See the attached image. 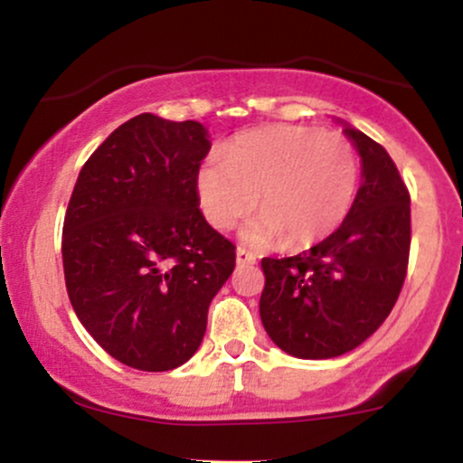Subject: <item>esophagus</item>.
<instances>
[{"label": "esophagus", "mask_w": 463, "mask_h": 463, "mask_svg": "<svg viewBox=\"0 0 463 463\" xmlns=\"http://www.w3.org/2000/svg\"><path fill=\"white\" fill-rule=\"evenodd\" d=\"M257 263V257L246 248H237V265H252Z\"/></svg>", "instance_id": "1"}]
</instances>
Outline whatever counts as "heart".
Returning <instances> with one entry per match:
<instances>
[{
	"mask_svg": "<svg viewBox=\"0 0 463 463\" xmlns=\"http://www.w3.org/2000/svg\"><path fill=\"white\" fill-rule=\"evenodd\" d=\"M359 154L339 132L274 124L239 135L224 156L209 154L195 174L200 209L220 231L237 226L261 204L243 239L268 246L288 237L289 248H309L333 235L353 209Z\"/></svg>",
	"mask_w": 463,
	"mask_h": 463,
	"instance_id": "obj_1",
	"label": "heart"
}]
</instances>
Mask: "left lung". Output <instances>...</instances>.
<instances>
[{
  "label": "left lung",
  "instance_id": "8db88e82",
  "mask_svg": "<svg viewBox=\"0 0 463 463\" xmlns=\"http://www.w3.org/2000/svg\"><path fill=\"white\" fill-rule=\"evenodd\" d=\"M361 187L342 226L296 257L261 261L259 302L272 342L300 359H331L364 344L394 309L411 246L409 191L381 143L346 126Z\"/></svg>",
  "mask_w": 463,
  "mask_h": 463
}]
</instances>
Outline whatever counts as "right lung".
<instances>
[{
  "instance_id": "add662e5",
  "label": "right lung",
  "mask_w": 463,
  "mask_h": 463,
  "mask_svg": "<svg viewBox=\"0 0 463 463\" xmlns=\"http://www.w3.org/2000/svg\"><path fill=\"white\" fill-rule=\"evenodd\" d=\"M209 150L198 121L137 115L89 156L69 200V300L95 342L135 370L194 357L235 269V243L209 226L195 191Z\"/></svg>"
}]
</instances>
